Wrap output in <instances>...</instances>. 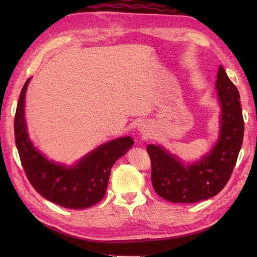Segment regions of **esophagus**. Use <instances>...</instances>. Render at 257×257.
I'll return each mask as SVG.
<instances>
[{
    "label": "esophagus",
    "mask_w": 257,
    "mask_h": 257,
    "mask_svg": "<svg viewBox=\"0 0 257 257\" xmlns=\"http://www.w3.org/2000/svg\"><path fill=\"white\" fill-rule=\"evenodd\" d=\"M145 127H143V124H141V127H140V130H141V133H143V134H145Z\"/></svg>",
    "instance_id": "34e87169"
}]
</instances>
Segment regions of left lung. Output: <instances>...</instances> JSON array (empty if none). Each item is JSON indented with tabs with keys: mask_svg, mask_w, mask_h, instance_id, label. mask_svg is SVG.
<instances>
[{
	"mask_svg": "<svg viewBox=\"0 0 257 257\" xmlns=\"http://www.w3.org/2000/svg\"><path fill=\"white\" fill-rule=\"evenodd\" d=\"M215 89L221 105L220 137L210 154L183 165L160 146L149 145L151 181L161 198L172 203H195L216 195L230 180L241 150L244 120L238 90L222 66Z\"/></svg>",
	"mask_w": 257,
	"mask_h": 257,
	"instance_id": "left-lung-1",
	"label": "left lung"
}]
</instances>
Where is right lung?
Masks as SVG:
<instances>
[{
    "label": "right lung",
    "mask_w": 257,
    "mask_h": 257,
    "mask_svg": "<svg viewBox=\"0 0 257 257\" xmlns=\"http://www.w3.org/2000/svg\"><path fill=\"white\" fill-rule=\"evenodd\" d=\"M29 83L30 78L21 90L14 119L15 144L27 179L43 198L63 207L81 210L95 205L106 194L113 163L132 148L134 140L122 137L109 141L72 167L47 160L27 134L24 106Z\"/></svg>",
    "instance_id": "add662e5"
}]
</instances>
